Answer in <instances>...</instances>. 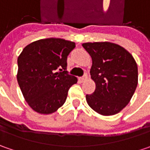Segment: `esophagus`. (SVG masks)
<instances>
[{
  "instance_id": "34e87169",
  "label": "esophagus",
  "mask_w": 150,
  "mask_h": 150,
  "mask_svg": "<svg viewBox=\"0 0 150 150\" xmlns=\"http://www.w3.org/2000/svg\"><path fill=\"white\" fill-rule=\"evenodd\" d=\"M87 78H88V76H87V74H85L84 76H83V77H81V78H80V80H81L82 82H84Z\"/></svg>"
}]
</instances>
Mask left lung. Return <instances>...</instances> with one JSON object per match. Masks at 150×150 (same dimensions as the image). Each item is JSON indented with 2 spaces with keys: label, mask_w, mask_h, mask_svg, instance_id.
Wrapping results in <instances>:
<instances>
[{
  "label": "left lung",
  "mask_w": 150,
  "mask_h": 150,
  "mask_svg": "<svg viewBox=\"0 0 150 150\" xmlns=\"http://www.w3.org/2000/svg\"><path fill=\"white\" fill-rule=\"evenodd\" d=\"M83 47L92 57L91 78L95 91L87 94L88 104L104 116L119 112L129 103L138 85V67L129 52L118 44L87 42Z\"/></svg>",
  "instance_id": "1"
}]
</instances>
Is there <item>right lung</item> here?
<instances>
[{
  "label": "right lung",
  "instance_id": "1",
  "mask_svg": "<svg viewBox=\"0 0 150 150\" xmlns=\"http://www.w3.org/2000/svg\"><path fill=\"white\" fill-rule=\"evenodd\" d=\"M75 43L61 38H47L27 45L18 57L17 82L29 106L42 114L62 107L76 77L67 71V56Z\"/></svg>",
  "mask_w": 150,
  "mask_h": 150
}]
</instances>
